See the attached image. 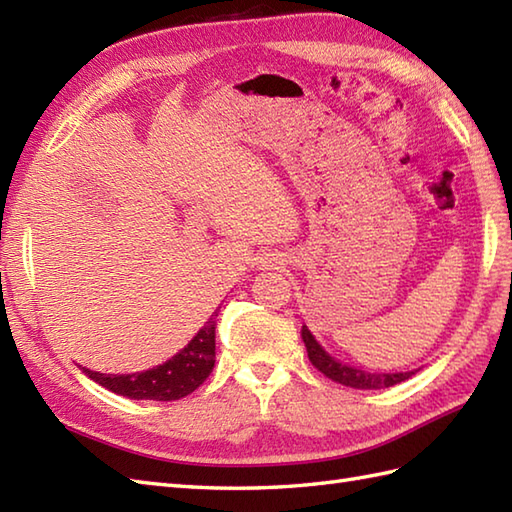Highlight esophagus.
Instances as JSON below:
<instances>
[{
	"instance_id": "obj_1",
	"label": "esophagus",
	"mask_w": 512,
	"mask_h": 512,
	"mask_svg": "<svg viewBox=\"0 0 512 512\" xmlns=\"http://www.w3.org/2000/svg\"><path fill=\"white\" fill-rule=\"evenodd\" d=\"M281 264H284V257H281L279 253H266L259 257V262H257V266L262 270L264 268H279Z\"/></svg>"
}]
</instances>
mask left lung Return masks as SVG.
Here are the masks:
<instances>
[{"instance_id": "1", "label": "left lung", "mask_w": 512, "mask_h": 512, "mask_svg": "<svg viewBox=\"0 0 512 512\" xmlns=\"http://www.w3.org/2000/svg\"><path fill=\"white\" fill-rule=\"evenodd\" d=\"M301 339L306 343L308 358L310 363L319 369L321 374L328 376L334 383H341L345 387H354V389H385V387H394L402 380L411 378L418 369H411V372H391V374H372L365 372V369H358L354 365H347L339 358H334L323 350V345L314 339V334L308 330V325H301Z\"/></svg>"}]
</instances>
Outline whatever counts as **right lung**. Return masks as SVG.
<instances>
[{"label":"right lung","instance_id":"add662e5","mask_svg":"<svg viewBox=\"0 0 512 512\" xmlns=\"http://www.w3.org/2000/svg\"><path fill=\"white\" fill-rule=\"evenodd\" d=\"M215 317L204 323V328L193 336V339L182 347V350L171 356L169 361L156 365L145 372L134 374H101L92 369L81 367L85 376H90L94 383L103 385L105 389L114 391L118 396H127L132 400H178L189 396L191 391L198 389L215 365Z\"/></svg>","mask_w":512,"mask_h":512}]
</instances>
